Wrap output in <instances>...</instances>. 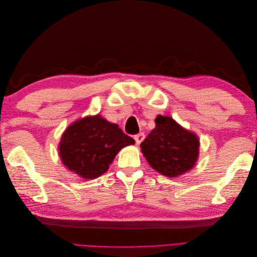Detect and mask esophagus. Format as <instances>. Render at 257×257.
Segmentation results:
<instances>
[{
    "instance_id": "1",
    "label": "esophagus",
    "mask_w": 257,
    "mask_h": 257,
    "mask_svg": "<svg viewBox=\"0 0 257 257\" xmlns=\"http://www.w3.org/2000/svg\"><path fill=\"white\" fill-rule=\"evenodd\" d=\"M134 139H135L136 144L139 145V144H141V143L144 141V139H145V134H144V133H139V134H137V135L134 136Z\"/></svg>"
}]
</instances>
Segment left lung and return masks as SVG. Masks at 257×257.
<instances>
[{"mask_svg":"<svg viewBox=\"0 0 257 257\" xmlns=\"http://www.w3.org/2000/svg\"><path fill=\"white\" fill-rule=\"evenodd\" d=\"M150 166L169 178L180 176L195 165L199 141L170 116L158 115L155 127L141 144Z\"/></svg>","mask_w":257,"mask_h":257,"instance_id":"left-lung-1","label":"left lung"}]
</instances>
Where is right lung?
Listing matches in <instances>:
<instances>
[{"label": "right lung", "instance_id": "right-lung-1", "mask_svg": "<svg viewBox=\"0 0 257 257\" xmlns=\"http://www.w3.org/2000/svg\"><path fill=\"white\" fill-rule=\"evenodd\" d=\"M134 144V139L116 124L96 114L77 120L65 130L59 153L71 172L84 179H94L107 172L122 148Z\"/></svg>", "mask_w": 257, "mask_h": 257}]
</instances>
